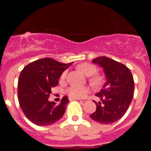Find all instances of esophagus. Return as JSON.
<instances>
[{
  "instance_id": "esophagus-1",
  "label": "esophagus",
  "mask_w": 151,
  "mask_h": 151,
  "mask_svg": "<svg viewBox=\"0 0 151 151\" xmlns=\"http://www.w3.org/2000/svg\"><path fill=\"white\" fill-rule=\"evenodd\" d=\"M69 101H73V100H79V99H78V98H74V97H69Z\"/></svg>"
}]
</instances>
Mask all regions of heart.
Masks as SVG:
<instances>
[{"label": "heart", "instance_id": "obj_1", "mask_svg": "<svg viewBox=\"0 0 151 151\" xmlns=\"http://www.w3.org/2000/svg\"><path fill=\"white\" fill-rule=\"evenodd\" d=\"M79 69L85 76H91L94 75L96 72V67L90 63H82L78 66ZM67 72L64 71L61 75V79L66 78ZM89 88L85 86H79V85H71L70 87L66 89V93L68 95L74 98H82L85 97L88 93Z\"/></svg>", "mask_w": 151, "mask_h": 151}]
</instances>
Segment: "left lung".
<instances>
[{"label": "left lung", "mask_w": 151, "mask_h": 151, "mask_svg": "<svg viewBox=\"0 0 151 151\" xmlns=\"http://www.w3.org/2000/svg\"><path fill=\"white\" fill-rule=\"evenodd\" d=\"M92 63L102 68L106 81L96 94L101 101H94L97 108L90 117L99 123L112 124L123 116L132 101L134 89L132 74L127 66L109 57H97Z\"/></svg>", "instance_id": "obj_1"}]
</instances>
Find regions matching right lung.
I'll return each mask as SVG.
<instances>
[{"label": "right lung", "instance_id": "right-lung-1", "mask_svg": "<svg viewBox=\"0 0 151 151\" xmlns=\"http://www.w3.org/2000/svg\"><path fill=\"white\" fill-rule=\"evenodd\" d=\"M73 63H62L46 57L28 64L21 71L18 100L23 113L32 123L50 125L62 118L69 102L68 97H63L60 104L49 101L48 98L62 73Z\"/></svg>", "mask_w": 151, "mask_h": 151}]
</instances>
